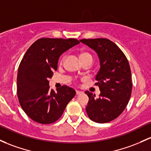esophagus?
<instances>
[{
  "instance_id": "obj_1",
  "label": "esophagus",
  "mask_w": 151,
  "mask_h": 151,
  "mask_svg": "<svg viewBox=\"0 0 151 151\" xmlns=\"http://www.w3.org/2000/svg\"><path fill=\"white\" fill-rule=\"evenodd\" d=\"M82 93H83V92H82V91H79V90H76V94H77V95H78V94H82Z\"/></svg>"
}]
</instances>
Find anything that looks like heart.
<instances>
[{
  "label": "heart",
  "instance_id": "obj_1",
  "mask_svg": "<svg viewBox=\"0 0 151 151\" xmlns=\"http://www.w3.org/2000/svg\"><path fill=\"white\" fill-rule=\"evenodd\" d=\"M79 57H80L81 60H82V59H87V58H90V59H92V55H91L89 53L85 52V51L81 52L80 54H79ZM64 57H62V59H61V60H60V62L62 63L63 61H64Z\"/></svg>",
  "mask_w": 151,
  "mask_h": 151
}]
</instances>
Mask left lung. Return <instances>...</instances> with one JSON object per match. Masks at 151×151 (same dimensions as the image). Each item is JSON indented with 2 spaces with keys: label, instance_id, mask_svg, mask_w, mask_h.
<instances>
[{
  "label": "left lung",
  "instance_id": "obj_1",
  "mask_svg": "<svg viewBox=\"0 0 151 151\" xmlns=\"http://www.w3.org/2000/svg\"><path fill=\"white\" fill-rule=\"evenodd\" d=\"M81 42L98 54L100 68L96 75L100 88L98 98L86 91L89 97L86 111L92 121L105 123L117 118L128 103L132 92L131 71L126 57L114 42L107 39H81Z\"/></svg>",
  "mask_w": 151,
  "mask_h": 151
}]
</instances>
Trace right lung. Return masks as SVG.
<instances>
[{
  "label": "right lung",
  "instance_id": "add662e5",
  "mask_svg": "<svg viewBox=\"0 0 151 151\" xmlns=\"http://www.w3.org/2000/svg\"><path fill=\"white\" fill-rule=\"evenodd\" d=\"M78 44L75 39L41 38L24 54L18 70L17 95L22 109L34 121L56 122L75 96V90L66 85L55 92L50 89L49 79L57 70L59 57Z\"/></svg>",
  "mask_w": 151,
  "mask_h": 151
}]
</instances>
